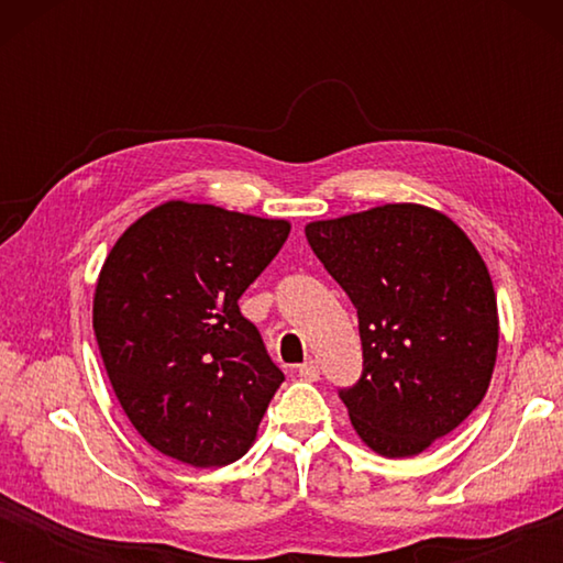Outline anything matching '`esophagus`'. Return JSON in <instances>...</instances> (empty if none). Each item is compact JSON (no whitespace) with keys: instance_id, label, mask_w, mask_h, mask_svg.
I'll use <instances>...</instances> for the list:
<instances>
[{"instance_id":"1","label":"esophagus","mask_w":563,"mask_h":563,"mask_svg":"<svg viewBox=\"0 0 563 563\" xmlns=\"http://www.w3.org/2000/svg\"><path fill=\"white\" fill-rule=\"evenodd\" d=\"M299 376H302V379H307V382H318L320 379V366H318V361H305L302 366H299Z\"/></svg>"}]
</instances>
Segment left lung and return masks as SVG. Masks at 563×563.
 <instances>
[{"instance_id": "8db88e82", "label": "left lung", "mask_w": 563, "mask_h": 563, "mask_svg": "<svg viewBox=\"0 0 563 563\" xmlns=\"http://www.w3.org/2000/svg\"><path fill=\"white\" fill-rule=\"evenodd\" d=\"M358 312L364 374L341 391L384 459L418 456L487 395L499 318L489 268L449 214L397 202L305 225Z\"/></svg>"}]
</instances>
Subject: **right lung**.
Instances as JSON below:
<instances>
[{
  "instance_id": "right-lung-1",
  "label": "right lung",
  "mask_w": 563,
  "mask_h": 563,
  "mask_svg": "<svg viewBox=\"0 0 563 563\" xmlns=\"http://www.w3.org/2000/svg\"><path fill=\"white\" fill-rule=\"evenodd\" d=\"M289 230L279 218L168 199L107 253L91 307L97 345L122 410L164 456L212 468L256 441L284 374L238 299Z\"/></svg>"
}]
</instances>
